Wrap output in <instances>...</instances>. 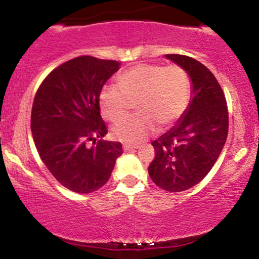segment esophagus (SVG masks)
<instances>
[{"label":"esophagus","mask_w":259,"mask_h":259,"mask_svg":"<svg viewBox=\"0 0 259 259\" xmlns=\"http://www.w3.org/2000/svg\"><path fill=\"white\" fill-rule=\"evenodd\" d=\"M139 146L138 145H130V144H124L122 146V149H124L125 151H132V150H135V149H138Z\"/></svg>","instance_id":"1"}]
</instances>
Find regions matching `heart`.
I'll list each match as a JSON object with an SVG mask.
<instances>
[{"mask_svg":"<svg viewBox=\"0 0 259 259\" xmlns=\"http://www.w3.org/2000/svg\"><path fill=\"white\" fill-rule=\"evenodd\" d=\"M116 86L106 85L99 96L101 113L109 121H117L126 113L130 101H137L135 115L113 126L116 139L127 144L144 140L156 124L173 125L187 110L192 96V81L179 65L138 64L117 76Z\"/></svg>","mask_w":259,"mask_h":259,"instance_id":"1","label":"heart"}]
</instances>
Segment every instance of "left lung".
<instances>
[{
  "label": "left lung",
  "instance_id": "8db88e82",
  "mask_svg": "<svg viewBox=\"0 0 259 259\" xmlns=\"http://www.w3.org/2000/svg\"><path fill=\"white\" fill-rule=\"evenodd\" d=\"M165 57L189 74L192 100L177 124L151 143L155 158L148 171L161 189L183 192L204 178L221 155L228 135V109L221 85L204 65L184 55Z\"/></svg>",
  "mask_w": 259,
  "mask_h": 259
}]
</instances>
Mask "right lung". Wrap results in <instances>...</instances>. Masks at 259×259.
<instances>
[{"instance_id": "right-lung-1", "label": "right lung", "mask_w": 259, "mask_h": 259, "mask_svg": "<svg viewBox=\"0 0 259 259\" xmlns=\"http://www.w3.org/2000/svg\"><path fill=\"white\" fill-rule=\"evenodd\" d=\"M120 62L79 56L51 71L38 88L31 111V132L38 154L55 179L76 193H93L110 179L121 144L104 138L99 96Z\"/></svg>"}]
</instances>
